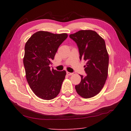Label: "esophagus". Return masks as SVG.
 <instances>
[{
	"mask_svg": "<svg viewBox=\"0 0 131 131\" xmlns=\"http://www.w3.org/2000/svg\"><path fill=\"white\" fill-rule=\"evenodd\" d=\"M66 74H67L68 75H72L73 74V73H70V72H68V71L66 72Z\"/></svg>",
	"mask_w": 131,
	"mask_h": 131,
	"instance_id": "esophagus-1",
	"label": "esophagus"
}]
</instances>
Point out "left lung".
Wrapping results in <instances>:
<instances>
[{"instance_id":"obj_1","label":"left lung","mask_w":131,"mask_h":131,"mask_svg":"<svg viewBox=\"0 0 131 131\" xmlns=\"http://www.w3.org/2000/svg\"><path fill=\"white\" fill-rule=\"evenodd\" d=\"M69 37L77 44L80 60H84L87 75L75 85L78 94L84 99L91 98L102 89L107 79L108 54L104 39L93 30H80Z\"/></svg>"}]
</instances>
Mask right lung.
I'll return each instance as SVG.
<instances>
[{"instance_id": "add662e5", "label": "right lung", "mask_w": 131, "mask_h": 131, "mask_svg": "<svg viewBox=\"0 0 131 131\" xmlns=\"http://www.w3.org/2000/svg\"><path fill=\"white\" fill-rule=\"evenodd\" d=\"M68 36L66 33L39 31L25 44L23 62L27 81L33 92L41 99H53L60 93L66 73L51 69L49 65Z\"/></svg>"}]
</instances>
